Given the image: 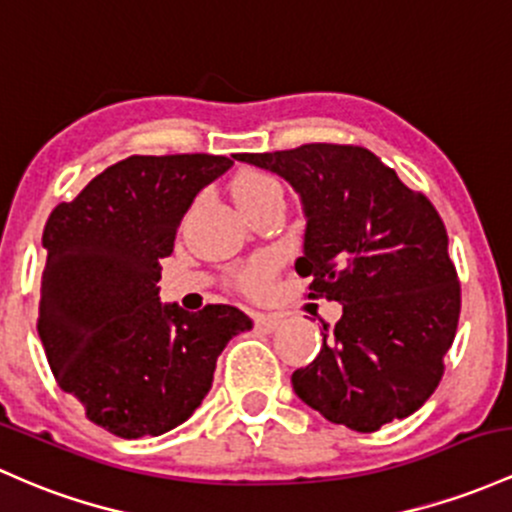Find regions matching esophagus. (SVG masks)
Listing matches in <instances>:
<instances>
[{"mask_svg":"<svg viewBox=\"0 0 512 512\" xmlns=\"http://www.w3.org/2000/svg\"><path fill=\"white\" fill-rule=\"evenodd\" d=\"M254 322H256V327L263 329V332H273V329L280 327V322H283V320H280L278 315H266V312H256Z\"/></svg>","mask_w":512,"mask_h":512,"instance_id":"esophagus-1","label":"esophagus"}]
</instances>
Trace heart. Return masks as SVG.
Instances as JSON below:
<instances>
[{
	"instance_id": "b5f03b06",
	"label": "heart",
	"mask_w": 512,
	"mask_h": 512,
	"mask_svg": "<svg viewBox=\"0 0 512 512\" xmlns=\"http://www.w3.org/2000/svg\"><path fill=\"white\" fill-rule=\"evenodd\" d=\"M276 190H280L278 183L273 178H268V175L246 173V175H241V178L234 183L232 195H234L236 207H241V205H246V202H254V200H258V197L268 195V192H276ZM266 278H268V268L266 266H256L254 271L246 273L244 285L249 290H258Z\"/></svg>"
}]
</instances>
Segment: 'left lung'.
Returning <instances> with one entry per match:
<instances>
[{
    "mask_svg": "<svg viewBox=\"0 0 512 512\" xmlns=\"http://www.w3.org/2000/svg\"><path fill=\"white\" fill-rule=\"evenodd\" d=\"M234 158L298 192L307 224L295 271L342 305L332 332L324 324L317 359L290 378L295 395L356 432L420 410L442 381L461 307L447 229L430 200L361 146Z\"/></svg>",
    "mask_w": 512,
    "mask_h": 512,
    "instance_id": "obj_1",
    "label": "left lung"
}]
</instances>
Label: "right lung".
<instances>
[{
	"label": "right lung",
	"instance_id": "right-lung-1",
	"mask_svg": "<svg viewBox=\"0 0 512 512\" xmlns=\"http://www.w3.org/2000/svg\"><path fill=\"white\" fill-rule=\"evenodd\" d=\"M232 166L210 153L129 156L48 217L38 337L58 386L117 437L183 425L229 339L254 327L232 305L161 302L156 285L197 192Z\"/></svg>",
	"mask_w": 512,
	"mask_h": 512
}]
</instances>
